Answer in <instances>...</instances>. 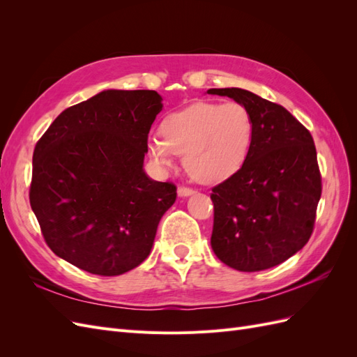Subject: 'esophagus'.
I'll list each match as a JSON object with an SVG mask.
<instances>
[{"mask_svg":"<svg viewBox=\"0 0 357 357\" xmlns=\"http://www.w3.org/2000/svg\"><path fill=\"white\" fill-rule=\"evenodd\" d=\"M177 193H178L180 198H186V197L193 195V193H195V190L190 189V188H186V186H180V188L177 189Z\"/></svg>","mask_w":357,"mask_h":357,"instance_id":"obj_1","label":"esophagus"}]
</instances>
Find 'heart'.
Wrapping results in <instances>:
<instances>
[{
  "label": "heart",
  "mask_w": 357,
  "mask_h": 357,
  "mask_svg": "<svg viewBox=\"0 0 357 357\" xmlns=\"http://www.w3.org/2000/svg\"><path fill=\"white\" fill-rule=\"evenodd\" d=\"M160 135L147 142L153 164L168 169L176 155L199 183H220L234 176L247 159L253 139V119L240 102H195L168 114Z\"/></svg>",
  "instance_id": "heart-1"
}]
</instances>
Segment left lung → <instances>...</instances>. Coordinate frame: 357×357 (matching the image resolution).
<instances>
[{
	"label": "left lung",
	"instance_id": "obj_1",
	"mask_svg": "<svg viewBox=\"0 0 357 357\" xmlns=\"http://www.w3.org/2000/svg\"><path fill=\"white\" fill-rule=\"evenodd\" d=\"M243 104L253 139L243 167L213 188L211 247L244 273L287 261L310 240L321 195L316 146L284 107L240 88L208 89Z\"/></svg>",
	"mask_w": 357,
	"mask_h": 357
}]
</instances>
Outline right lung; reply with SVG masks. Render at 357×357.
<instances>
[{
	"mask_svg": "<svg viewBox=\"0 0 357 357\" xmlns=\"http://www.w3.org/2000/svg\"><path fill=\"white\" fill-rule=\"evenodd\" d=\"M156 91L109 89L63 110L32 156L29 202L52 252L83 271L121 275L153 247L172 183L144 172Z\"/></svg>",
	"mask_w": 357,
	"mask_h": 357,
	"instance_id": "obj_1",
	"label": "right lung"
}]
</instances>
